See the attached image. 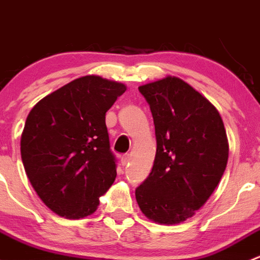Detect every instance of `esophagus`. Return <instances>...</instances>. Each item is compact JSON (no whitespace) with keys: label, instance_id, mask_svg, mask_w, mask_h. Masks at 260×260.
I'll return each instance as SVG.
<instances>
[{"label":"esophagus","instance_id":"1","mask_svg":"<svg viewBox=\"0 0 260 260\" xmlns=\"http://www.w3.org/2000/svg\"><path fill=\"white\" fill-rule=\"evenodd\" d=\"M128 162H129V156H128V154H123V156L120 157V164H122V166H127Z\"/></svg>","mask_w":260,"mask_h":260}]
</instances>
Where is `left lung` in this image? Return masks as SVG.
I'll return each instance as SVG.
<instances>
[{
  "instance_id": "8db88e82",
  "label": "left lung",
  "mask_w": 260,
  "mask_h": 260,
  "mask_svg": "<svg viewBox=\"0 0 260 260\" xmlns=\"http://www.w3.org/2000/svg\"><path fill=\"white\" fill-rule=\"evenodd\" d=\"M138 90L153 117L157 149L136 200L148 219L179 224L193 216L221 180L229 157L224 123L210 102L180 78L166 77Z\"/></svg>"
}]
</instances>
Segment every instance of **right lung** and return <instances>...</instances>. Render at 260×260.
<instances>
[{
    "label": "right lung",
    "instance_id": "right-lung-1",
    "mask_svg": "<svg viewBox=\"0 0 260 260\" xmlns=\"http://www.w3.org/2000/svg\"><path fill=\"white\" fill-rule=\"evenodd\" d=\"M125 85L86 75L41 99L28 113L21 158L34 190L59 216L80 219L98 209L117 176L106 113Z\"/></svg>",
    "mask_w": 260,
    "mask_h": 260
}]
</instances>
